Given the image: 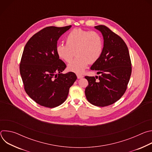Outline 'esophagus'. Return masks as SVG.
Segmentation results:
<instances>
[{"mask_svg": "<svg viewBox=\"0 0 152 152\" xmlns=\"http://www.w3.org/2000/svg\"><path fill=\"white\" fill-rule=\"evenodd\" d=\"M77 77L78 79H80V78H82L83 76L82 75H79V74H77Z\"/></svg>", "mask_w": 152, "mask_h": 152, "instance_id": "esophagus-1", "label": "esophagus"}]
</instances>
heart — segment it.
<instances>
[{
    "instance_id": "heart-1",
    "label": "heart",
    "mask_w": 152,
    "mask_h": 152,
    "mask_svg": "<svg viewBox=\"0 0 152 152\" xmlns=\"http://www.w3.org/2000/svg\"><path fill=\"white\" fill-rule=\"evenodd\" d=\"M66 45H58L56 48L58 56L66 62L72 61L75 53L76 58L68 65V70L81 73L88 64L99 60L103 52V40L96 32L73 29L66 38Z\"/></svg>"
}]
</instances>
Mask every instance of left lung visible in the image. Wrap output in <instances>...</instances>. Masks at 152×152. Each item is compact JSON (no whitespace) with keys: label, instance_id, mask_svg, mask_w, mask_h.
Returning <instances> with one entry per match:
<instances>
[{"label":"left lung","instance_id":"8db88e82","mask_svg":"<svg viewBox=\"0 0 152 152\" xmlns=\"http://www.w3.org/2000/svg\"><path fill=\"white\" fill-rule=\"evenodd\" d=\"M95 28L102 32L104 45L101 56L91 70L100 76H85L88 82L85 93L90 103L104 107L114 103L124 94L132 73V64L127 45L120 36L104 25Z\"/></svg>","mask_w":152,"mask_h":152}]
</instances>
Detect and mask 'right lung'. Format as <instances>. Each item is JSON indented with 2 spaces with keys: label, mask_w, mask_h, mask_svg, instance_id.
I'll return each instance as SVG.
<instances>
[{
  "label": "right lung",
  "mask_w": 152,
  "mask_h": 152,
  "mask_svg": "<svg viewBox=\"0 0 152 152\" xmlns=\"http://www.w3.org/2000/svg\"><path fill=\"white\" fill-rule=\"evenodd\" d=\"M71 26L46 27L34 34L25 46L20 75L27 94L41 106L52 108L63 103L77 79L73 72L62 73L66 65L56 52L57 41Z\"/></svg>",
  "instance_id": "1"
}]
</instances>
